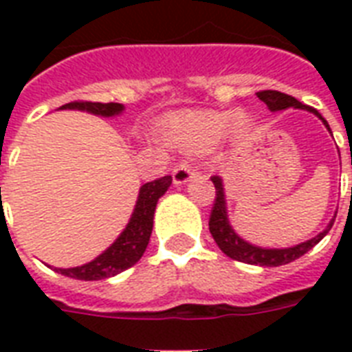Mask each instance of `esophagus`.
Masks as SVG:
<instances>
[{"label": "esophagus", "instance_id": "34e87169", "mask_svg": "<svg viewBox=\"0 0 352 352\" xmlns=\"http://www.w3.org/2000/svg\"><path fill=\"white\" fill-rule=\"evenodd\" d=\"M195 173L197 171L193 170V166L188 162V160H184V162H179V164L173 168V182L175 184H184V182H188L192 177H195Z\"/></svg>", "mask_w": 352, "mask_h": 352}]
</instances>
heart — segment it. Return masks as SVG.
Masks as SVG:
<instances>
[{"mask_svg":"<svg viewBox=\"0 0 352 352\" xmlns=\"http://www.w3.org/2000/svg\"><path fill=\"white\" fill-rule=\"evenodd\" d=\"M234 120L232 113H190L173 126V137L186 148H203L215 142Z\"/></svg>","mask_w":352,"mask_h":352,"instance_id":"1","label":"heart"}]
</instances>
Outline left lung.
<instances>
[{"mask_svg": "<svg viewBox=\"0 0 352 352\" xmlns=\"http://www.w3.org/2000/svg\"><path fill=\"white\" fill-rule=\"evenodd\" d=\"M257 98L261 102H265L270 111H281V109H287V107H298V109H307V111H312L314 115L322 118L323 124L329 127L327 120L312 107L301 104L300 100H296L294 96L285 95V93H279V91H259L257 93ZM331 131V129H329ZM212 182L215 186V201L214 208H212V215H210V234L215 239L217 246L221 250L225 252L226 256L235 259V261L248 263V265H259V267H279V265H287V263L294 261L298 257H301L303 254L311 250L312 246H316L320 241L327 235V232L333 228L334 219L329 223V226L316 237L301 243V245H296L292 248H259V246H254L250 243H246L232 230V226L228 225V217H226V204H225V192H223V182H221L219 177H212ZM336 217V215H334Z\"/></svg>", "mask_w": 352, "mask_h": 352, "instance_id": "obj_1", "label": "left lung"}]
</instances>
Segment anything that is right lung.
I'll list each match as a JSON object with an SVG mask.
<instances>
[{"instance_id": "1", "label": "right lung", "mask_w": 352, "mask_h": 352, "mask_svg": "<svg viewBox=\"0 0 352 352\" xmlns=\"http://www.w3.org/2000/svg\"><path fill=\"white\" fill-rule=\"evenodd\" d=\"M62 109H84V111L102 115V117H113V115H118L124 109V106L117 104V102L102 104V102L74 100L62 106ZM170 184L171 175H164L151 182H146L140 188L131 221L127 223L126 230L122 232L120 237L102 256L96 257L95 261L76 268H56L58 272L67 276V278L96 281V279L117 276V274L124 272L126 268L133 267L146 252L149 235L153 230L155 206H157V201L164 195L166 190L170 188Z\"/></svg>"}]
</instances>
